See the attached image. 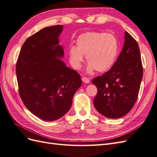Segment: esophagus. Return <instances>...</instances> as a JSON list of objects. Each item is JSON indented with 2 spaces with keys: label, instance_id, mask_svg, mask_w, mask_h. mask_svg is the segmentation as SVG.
<instances>
[{
  "label": "esophagus",
  "instance_id": "34e87169",
  "mask_svg": "<svg viewBox=\"0 0 157 157\" xmlns=\"http://www.w3.org/2000/svg\"><path fill=\"white\" fill-rule=\"evenodd\" d=\"M82 80L83 82L86 83V84H88V83L90 82L89 78H88L87 77H83L82 78Z\"/></svg>",
  "mask_w": 157,
  "mask_h": 157
}]
</instances>
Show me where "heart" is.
<instances>
[{"mask_svg": "<svg viewBox=\"0 0 157 157\" xmlns=\"http://www.w3.org/2000/svg\"><path fill=\"white\" fill-rule=\"evenodd\" d=\"M119 52V42L111 33L86 32L76 40V46L71 45L68 50L69 62L75 69H80L86 56L88 63L86 72H105L115 63Z\"/></svg>", "mask_w": 157, "mask_h": 157, "instance_id": "obj_1", "label": "heart"}]
</instances>
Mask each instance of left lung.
Here are the masks:
<instances>
[{"label": "left lung", "mask_w": 157, "mask_h": 157, "mask_svg": "<svg viewBox=\"0 0 157 157\" xmlns=\"http://www.w3.org/2000/svg\"><path fill=\"white\" fill-rule=\"evenodd\" d=\"M124 39L122 50L113 67L92 81L98 88L94 107L102 115L110 118H121L130 111L143 78L138 44L126 31Z\"/></svg>", "instance_id": "obj_1"}]
</instances>
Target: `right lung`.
Masks as SVG:
<instances>
[{
	"mask_svg": "<svg viewBox=\"0 0 157 157\" xmlns=\"http://www.w3.org/2000/svg\"><path fill=\"white\" fill-rule=\"evenodd\" d=\"M63 25L43 28L25 40L16 64L19 93L25 106L46 121L65 115L82 84L80 75L66 66L59 44Z\"/></svg>",
	"mask_w": 157,
	"mask_h": 157,
	"instance_id": "add662e5",
	"label": "right lung"
}]
</instances>
